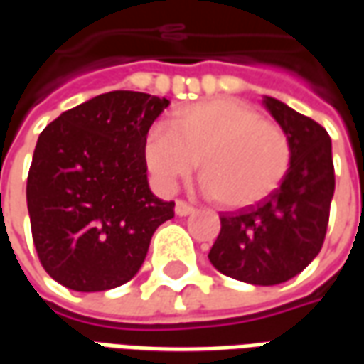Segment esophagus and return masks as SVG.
<instances>
[{
  "label": "esophagus",
  "mask_w": 364,
  "mask_h": 364,
  "mask_svg": "<svg viewBox=\"0 0 364 364\" xmlns=\"http://www.w3.org/2000/svg\"><path fill=\"white\" fill-rule=\"evenodd\" d=\"M193 213H195V206H191L189 203H185V200H177L175 203V214L177 216H189Z\"/></svg>",
  "instance_id": "34e87169"
}]
</instances>
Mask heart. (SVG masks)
Here are the masks:
<instances>
[{
	"mask_svg": "<svg viewBox=\"0 0 364 364\" xmlns=\"http://www.w3.org/2000/svg\"><path fill=\"white\" fill-rule=\"evenodd\" d=\"M144 159L156 181L171 189L193 171L216 203L242 208L271 195L290 166V142L279 124L236 99H210L175 109L154 128Z\"/></svg>",
	"mask_w": 364,
	"mask_h": 364,
	"instance_id": "heart-1",
	"label": "heart"
}]
</instances>
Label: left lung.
<instances>
[{
    "instance_id": "left-lung-1",
    "label": "left lung",
    "mask_w": 364,
    "mask_h": 364,
    "mask_svg": "<svg viewBox=\"0 0 364 364\" xmlns=\"http://www.w3.org/2000/svg\"><path fill=\"white\" fill-rule=\"evenodd\" d=\"M263 105L289 136V171L263 200L222 213L208 259L226 277L271 287L302 273L320 253L336 173L326 128L279 99L265 97Z\"/></svg>"
}]
</instances>
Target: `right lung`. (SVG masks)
<instances>
[{
  "label": "right lung",
  "mask_w": 364,
  "mask_h": 364,
  "mask_svg": "<svg viewBox=\"0 0 364 364\" xmlns=\"http://www.w3.org/2000/svg\"><path fill=\"white\" fill-rule=\"evenodd\" d=\"M166 97L109 91L44 128L27 179L31 232L38 259L60 284L99 292L142 267L173 200L150 191L144 146Z\"/></svg>",
  "instance_id": "obj_1"
}]
</instances>
